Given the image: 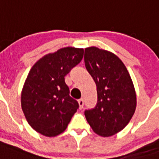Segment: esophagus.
Returning a JSON list of instances; mask_svg holds the SVG:
<instances>
[{
  "mask_svg": "<svg viewBox=\"0 0 159 159\" xmlns=\"http://www.w3.org/2000/svg\"><path fill=\"white\" fill-rule=\"evenodd\" d=\"M78 104H79L80 110H82L83 109V106H84V101H83V99L78 100Z\"/></svg>",
  "mask_w": 159,
  "mask_h": 159,
  "instance_id": "34e87169",
  "label": "esophagus"
}]
</instances>
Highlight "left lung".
Wrapping results in <instances>:
<instances>
[{
    "label": "left lung",
    "instance_id": "8db88e82",
    "mask_svg": "<svg viewBox=\"0 0 159 159\" xmlns=\"http://www.w3.org/2000/svg\"><path fill=\"white\" fill-rule=\"evenodd\" d=\"M86 68L96 82L97 103L85 111L95 133L109 137L125 127L136 109V93L128 70L116 54L97 47L85 48Z\"/></svg>",
    "mask_w": 159,
    "mask_h": 159
}]
</instances>
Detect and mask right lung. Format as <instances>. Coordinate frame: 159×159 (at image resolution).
Listing matches in <instances>:
<instances>
[{
  "label": "right lung",
  "mask_w": 159,
  "mask_h": 159,
  "mask_svg": "<svg viewBox=\"0 0 159 159\" xmlns=\"http://www.w3.org/2000/svg\"><path fill=\"white\" fill-rule=\"evenodd\" d=\"M83 48H60L34 63L22 92L21 107L30 125L47 137H54L67 129L79 107L69 96L64 77L83 57Z\"/></svg>",
  "instance_id": "right-lung-1"
}]
</instances>
